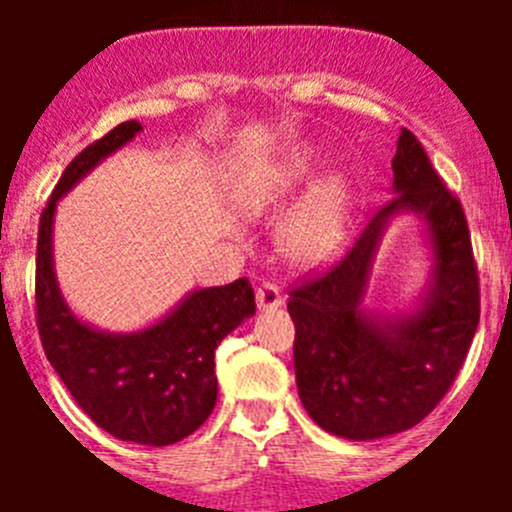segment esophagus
I'll use <instances>...</instances> for the list:
<instances>
[{
  "mask_svg": "<svg viewBox=\"0 0 512 512\" xmlns=\"http://www.w3.org/2000/svg\"><path fill=\"white\" fill-rule=\"evenodd\" d=\"M282 302V289L274 282H264L256 289V305H259V310H277V307H282Z\"/></svg>",
  "mask_w": 512,
  "mask_h": 512,
  "instance_id": "obj_1",
  "label": "esophagus"
}]
</instances>
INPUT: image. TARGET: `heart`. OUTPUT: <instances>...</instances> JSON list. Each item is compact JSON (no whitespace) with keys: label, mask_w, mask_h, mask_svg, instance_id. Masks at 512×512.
<instances>
[{"label":"heart","mask_w":512,"mask_h":512,"mask_svg":"<svg viewBox=\"0 0 512 512\" xmlns=\"http://www.w3.org/2000/svg\"><path fill=\"white\" fill-rule=\"evenodd\" d=\"M312 153L295 151L274 169L256 174L238 187L235 200L248 215H264L277 210L310 179ZM348 241V184L341 176L312 189L300 210L289 217L279 235L282 253L292 264L323 266L343 251Z\"/></svg>","instance_id":"obj_1"}]
</instances>
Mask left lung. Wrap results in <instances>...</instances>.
Masks as SVG:
<instances>
[{
	"label": "left lung",
	"instance_id": "obj_1",
	"mask_svg": "<svg viewBox=\"0 0 512 512\" xmlns=\"http://www.w3.org/2000/svg\"><path fill=\"white\" fill-rule=\"evenodd\" d=\"M395 197L366 223L341 261L292 287L297 392L310 418L351 441L418 425L449 392L479 325V274L459 197L441 182L420 140L402 128L392 158ZM402 209L426 217L434 284L408 319L360 310L383 225Z\"/></svg>",
	"mask_w": 512,
	"mask_h": 512
}]
</instances>
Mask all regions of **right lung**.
<instances>
[{"mask_svg": "<svg viewBox=\"0 0 512 512\" xmlns=\"http://www.w3.org/2000/svg\"><path fill=\"white\" fill-rule=\"evenodd\" d=\"M128 120L94 140L66 166L38 225L35 318L43 351L84 413L120 441L169 446L210 418L217 400L215 348L256 312L248 279L197 289L161 323L112 336L81 323L53 274L56 202L104 156L135 138Z\"/></svg>", "mask_w": 512, "mask_h": 512, "instance_id": "obj_1", "label": "right lung"}]
</instances>
